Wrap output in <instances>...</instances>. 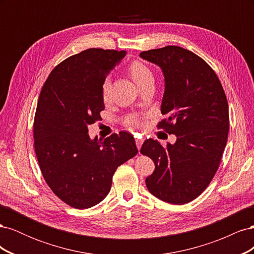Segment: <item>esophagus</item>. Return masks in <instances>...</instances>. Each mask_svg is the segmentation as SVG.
<instances>
[{
  "label": "esophagus",
  "mask_w": 254,
  "mask_h": 254,
  "mask_svg": "<svg viewBox=\"0 0 254 254\" xmlns=\"http://www.w3.org/2000/svg\"><path fill=\"white\" fill-rule=\"evenodd\" d=\"M143 142H144V140H143V139H136V140H135V144H136V147H137V149H140V148H141V146H142Z\"/></svg>",
  "instance_id": "34e87169"
}]
</instances>
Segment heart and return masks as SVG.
<instances>
[{
	"label": "heart",
	"mask_w": 254,
	"mask_h": 254,
	"mask_svg": "<svg viewBox=\"0 0 254 254\" xmlns=\"http://www.w3.org/2000/svg\"><path fill=\"white\" fill-rule=\"evenodd\" d=\"M129 74H130V76H131V78L133 79V81L139 87L147 79L152 78V73L150 72L149 68L146 66L144 64L140 63V61H134V63L130 64ZM109 89H110V80L106 79L103 82V87H102L104 101H107V99H108V97H109ZM130 124L136 125L137 122L135 120H131V121H130Z\"/></svg>",
	"instance_id": "1"
}]
</instances>
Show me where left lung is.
<instances>
[{"label":"left lung","instance_id":"left-lung-1","mask_svg":"<svg viewBox=\"0 0 254 254\" xmlns=\"http://www.w3.org/2000/svg\"><path fill=\"white\" fill-rule=\"evenodd\" d=\"M140 57L158 65L164 76L159 123L176 135L163 147L146 140L141 152L156 167L146 178L150 193L162 201L184 204L200 195L219 166L229 132V107L217 75L193 52L176 45L142 52Z\"/></svg>","mask_w":254,"mask_h":254}]
</instances>
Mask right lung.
<instances>
[{"label":"right lung","instance_id":"right-lung-1","mask_svg":"<svg viewBox=\"0 0 254 254\" xmlns=\"http://www.w3.org/2000/svg\"><path fill=\"white\" fill-rule=\"evenodd\" d=\"M125 55L103 49L76 54L54 68L41 90L34 122L36 156L54 194L75 209L104 200L117 168L137 153L128 132L105 140L88 133L105 109L103 82Z\"/></svg>","mask_w":254,"mask_h":254}]
</instances>
